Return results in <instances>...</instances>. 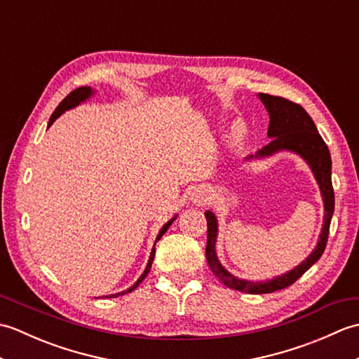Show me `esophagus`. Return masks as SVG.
<instances>
[{
    "mask_svg": "<svg viewBox=\"0 0 359 359\" xmlns=\"http://www.w3.org/2000/svg\"><path fill=\"white\" fill-rule=\"evenodd\" d=\"M208 199H210V189H202V191H197L194 196V202L199 205L205 203Z\"/></svg>",
    "mask_w": 359,
    "mask_h": 359,
    "instance_id": "obj_1",
    "label": "esophagus"
}]
</instances>
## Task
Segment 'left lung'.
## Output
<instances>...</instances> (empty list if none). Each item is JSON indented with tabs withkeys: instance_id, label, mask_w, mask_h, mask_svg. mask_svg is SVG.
I'll return each mask as SVG.
<instances>
[{
	"instance_id": "obj_1",
	"label": "left lung",
	"mask_w": 359,
	"mask_h": 359,
	"mask_svg": "<svg viewBox=\"0 0 359 359\" xmlns=\"http://www.w3.org/2000/svg\"><path fill=\"white\" fill-rule=\"evenodd\" d=\"M264 103L265 109L269 111L270 123H269V137L271 142L265 144L262 149H259L255 156L247 157V160L253 158H264L276 154L279 151H290L294 154L301 156L310 166L315 179L321 189V196L324 201V224L319 241L315 250L311 251L310 256L302 261L299 265H296L293 270H290L280 276L273 278L265 282H253L247 279L236 278L228 270L224 269V265L219 262L216 255V241H217V219L211 211H205L208 224V238H207V261L211 271L216 274L222 284L233 290H239L243 293L250 294H262V293H273L276 290H282L293 282L299 279L311 265L319 257L323 256L327 239H329V228L332 222L333 210H334V193L332 187V158L330 151L327 148L323 137L319 135L318 129L313 123V120L307 114V111L301 104L287 100V98L270 95V94H257Z\"/></svg>"
}]
</instances>
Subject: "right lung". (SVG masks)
Here are the masks:
<instances>
[{
  "instance_id": "obj_1",
  "label": "right lung",
  "mask_w": 359,
  "mask_h": 359,
  "mask_svg": "<svg viewBox=\"0 0 359 359\" xmlns=\"http://www.w3.org/2000/svg\"><path fill=\"white\" fill-rule=\"evenodd\" d=\"M90 95H94V89L93 88H89V86H81V88H77V89H74L72 93L67 95L65 100L60 103L58 106H57V109L53 111V114L50 116V118H49V123H48V128L53 123V121H55L60 116H62V114L65 112V111H69V109H72V108H75V106H79L80 103H83V102H86L88 98L90 97ZM177 219V216H174L171 220H168V222L162 226V230L158 231V234H157V239H156V243H157V241H160V238H162V236L166 233V230L168 228L171 226V224L174 222V220ZM156 243H154V247H152V251H151V256H149V261H148V264H147V269H144V271L142 273V276L137 279V282L135 284L133 285V287H129L128 290H123V292H120V293H116V294H109V296H103V297H117V296H123V294H126V293H131L133 290H135L137 287L140 285V282L147 278V274L149 273V270H151V265H152V261H154V255H156Z\"/></svg>"
}]
</instances>
